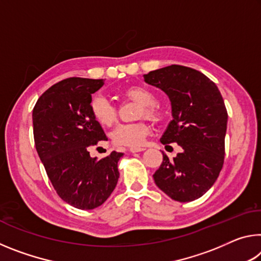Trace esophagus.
Returning a JSON list of instances; mask_svg holds the SVG:
<instances>
[{
	"label": "esophagus",
	"instance_id": "1",
	"mask_svg": "<svg viewBox=\"0 0 261 261\" xmlns=\"http://www.w3.org/2000/svg\"><path fill=\"white\" fill-rule=\"evenodd\" d=\"M145 149L146 148H144V147H131L129 151L131 152V153H138V152H143V151H145Z\"/></svg>",
	"mask_w": 261,
	"mask_h": 261
}]
</instances>
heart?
I'll list each match as a JSON object with an SVG mask.
<instances>
[{
	"mask_svg": "<svg viewBox=\"0 0 261 261\" xmlns=\"http://www.w3.org/2000/svg\"><path fill=\"white\" fill-rule=\"evenodd\" d=\"M123 95L141 105L140 117L145 116L151 120H158L160 117V112L155 106L156 96L149 88L144 86H131L123 91ZM90 112L94 120L103 126L113 125L116 121V108L106 96L101 94L92 96ZM148 134L149 127L146 122L124 123L115 127L112 132V140L117 146L140 147Z\"/></svg>",
	"mask_w": 261,
	"mask_h": 261,
	"instance_id": "heart-1",
	"label": "heart"
}]
</instances>
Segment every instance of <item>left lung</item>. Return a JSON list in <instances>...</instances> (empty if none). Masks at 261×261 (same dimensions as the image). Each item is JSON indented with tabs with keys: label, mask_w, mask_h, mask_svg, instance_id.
Masks as SVG:
<instances>
[{
	"label": "left lung",
	"mask_w": 261,
	"mask_h": 261,
	"mask_svg": "<svg viewBox=\"0 0 261 261\" xmlns=\"http://www.w3.org/2000/svg\"><path fill=\"white\" fill-rule=\"evenodd\" d=\"M145 82L169 96L173 121L160 141L183 151L173 160L163 154L154 182L171 199L200 198L218 179L224 161L228 113L218 86L198 70L171 64L144 74Z\"/></svg>",
	"instance_id": "obj_1"
}]
</instances>
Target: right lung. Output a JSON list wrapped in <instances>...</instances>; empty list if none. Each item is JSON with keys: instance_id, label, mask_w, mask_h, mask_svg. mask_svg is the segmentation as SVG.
<instances>
[{"instance_id": "add662e5", "label": "right lung", "mask_w": 261, "mask_h": 261, "mask_svg": "<svg viewBox=\"0 0 261 261\" xmlns=\"http://www.w3.org/2000/svg\"><path fill=\"white\" fill-rule=\"evenodd\" d=\"M102 85V79H63L48 88L33 108L39 158L61 199L79 210L102 205L120 177L117 162L123 153L114 151L96 160L88 152V146L107 139L90 112L92 94Z\"/></svg>"}]
</instances>
